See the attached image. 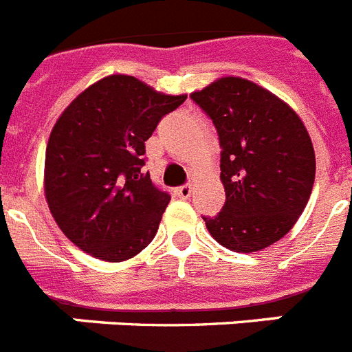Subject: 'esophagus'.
I'll return each mask as SVG.
<instances>
[{"instance_id":"obj_1","label":"esophagus","mask_w":352,"mask_h":352,"mask_svg":"<svg viewBox=\"0 0 352 352\" xmlns=\"http://www.w3.org/2000/svg\"><path fill=\"white\" fill-rule=\"evenodd\" d=\"M174 194L178 197H182V199H188L192 194V187L190 185H182V187H176L174 188Z\"/></svg>"}]
</instances>
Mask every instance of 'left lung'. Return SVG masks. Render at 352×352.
Listing matches in <instances>:
<instances>
[{"mask_svg": "<svg viewBox=\"0 0 352 352\" xmlns=\"http://www.w3.org/2000/svg\"><path fill=\"white\" fill-rule=\"evenodd\" d=\"M190 98L217 128L226 203L203 217L210 235L236 253L283 239L308 205L315 151L301 117L245 78L224 76Z\"/></svg>", "mask_w": 352, "mask_h": 352, "instance_id": "8db88e82", "label": "left lung"}]
</instances>
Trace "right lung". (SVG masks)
Listing matches in <instances>:
<instances>
[{
	"instance_id": "add662e5",
	"label": "right lung",
	"mask_w": 352,
	"mask_h": 352,
	"mask_svg": "<svg viewBox=\"0 0 352 352\" xmlns=\"http://www.w3.org/2000/svg\"><path fill=\"white\" fill-rule=\"evenodd\" d=\"M185 99L110 74L62 112L47 140L44 194L76 248L103 262H124L151 244L170 196L142 170L146 140Z\"/></svg>"
}]
</instances>
